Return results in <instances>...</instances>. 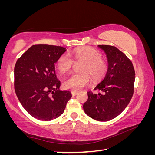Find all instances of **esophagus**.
I'll return each instance as SVG.
<instances>
[{
  "label": "esophagus",
  "mask_w": 155,
  "mask_h": 155,
  "mask_svg": "<svg viewBox=\"0 0 155 155\" xmlns=\"http://www.w3.org/2000/svg\"><path fill=\"white\" fill-rule=\"evenodd\" d=\"M71 92H72V96H76V95H77V94H78L77 91H72Z\"/></svg>",
  "instance_id": "obj_1"
}]
</instances>
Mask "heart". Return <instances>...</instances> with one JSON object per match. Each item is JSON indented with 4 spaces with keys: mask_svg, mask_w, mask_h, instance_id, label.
I'll return each mask as SVG.
<instances>
[{
    "mask_svg": "<svg viewBox=\"0 0 155 155\" xmlns=\"http://www.w3.org/2000/svg\"><path fill=\"white\" fill-rule=\"evenodd\" d=\"M71 56L76 63H83L81 67V74L70 76L64 82V87L66 90L78 91L87 86L90 83V74L94 81L102 79L108 70V65L102 54L97 50L84 47L77 48L72 52ZM72 59L67 54H63L56 62V67L60 72L65 73L71 69Z\"/></svg>",
    "mask_w": 155,
    "mask_h": 155,
    "instance_id": "heart-1",
    "label": "heart"
}]
</instances>
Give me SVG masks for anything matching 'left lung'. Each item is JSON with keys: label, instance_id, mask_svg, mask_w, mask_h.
Returning <instances> with one entry per match:
<instances>
[{"label": "left lung", "instance_id": "obj_1", "mask_svg": "<svg viewBox=\"0 0 155 155\" xmlns=\"http://www.w3.org/2000/svg\"><path fill=\"white\" fill-rule=\"evenodd\" d=\"M98 47L105 52L108 70L94 90L103 94L88 91L83 109L92 119L105 122L119 115L129 103L134 91L135 72L130 60L116 47L104 44Z\"/></svg>", "mask_w": 155, "mask_h": 155}]
</instances>
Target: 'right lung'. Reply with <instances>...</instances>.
Listing matches in <instances>:
<instances>
[{
	"instance_id": "obj_1",
	"label": "right lung",
	"mask_w": 155,
	"mask_h": 155,
	"mask_svg": "<svg viewBox=\"0 0 155 155\" xmlns=\"http://www.w3.org/2000/svg\"><path fill=\"white\" fill-rule=\"evenodd\" d=\"M66 51L61 46L36 44L17 60L14 89L21 104L35 118L50 121L60 116L71 98L69 91L59 90L54 64Z\"/></svg>"
}]
</instances>
